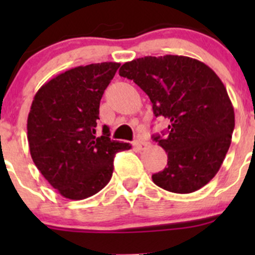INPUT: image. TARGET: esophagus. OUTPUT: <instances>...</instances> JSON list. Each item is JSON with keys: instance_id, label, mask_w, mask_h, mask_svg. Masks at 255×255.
I'll use <instances>...</instances> for the list:
<instances>
[{"instance_id": "34e87169", "label": "esophagus", "mask_w": 255, "mask_h": 255, "mask_svg": "<svg viewBox=\"0 0 255 255\" xmlns=\"http://www.w3.org/2000/svg\"><path fill=\"white\" fill-rule=\"evenodd\" d=\"M133 145H134V148L137 149V150H143V149H145V146L148 145V142H145V140H135L134 143H133Z\"/></svg>"}]
</instances>
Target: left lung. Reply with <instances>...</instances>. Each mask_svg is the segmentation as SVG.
Segmentation results:
<instances>
[{
	"instance_id": "obj_1",
	"label": "left lung",
	"mask_w": 255,
	"mask_h": 255,
	"mask_svg": "<svg viewBox=\"0 0 255 255\" xmlns=\"http://www.w3.org/2000/svg\"><path fill=\"white\" fill-rule=\"evenodd\" d=\"M120 75L148 95L155 117L170 121L165 137L153 135L168 154V166L151 176L154 184L175 194L204 187L220 170L235 129V110L221 79L202 61L182 55L135 59L121 66Z\"/></svg>"
}]
</instances>
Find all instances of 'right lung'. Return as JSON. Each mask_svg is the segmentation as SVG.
<instances>
[{
	"label": "right lung",
	"instance_id": "1",
	"mask_svg": "<svg viewBox=\"0 0 255 255\" xmlns=\"http://www.w3.org/2000/svg\"><path fill=\"white\" fill-rule=\"evenodd\" d=\"M120 63L78 66L43 85L27 121L30 155L38 170L70 200L97 194L111 180L117 151L129 143L111 140L110 128L97 133L100 101Z\"/></svg>",
	"mask_w": 255,
	"mask_h": 255
}]
</instances>
